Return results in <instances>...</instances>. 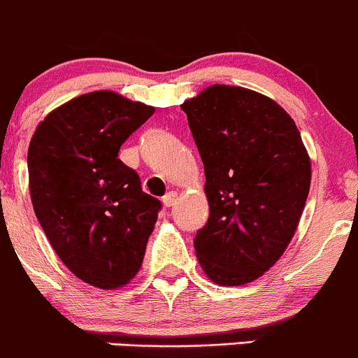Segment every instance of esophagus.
Wrapping results in <instances>:
<instances>
[{
    "mask_svg": "<svg viewBox=\"0 0 358 358\" xmlns=\"http://www.w3.org/2000/svg\"><path fill=\"white\" fill-rule=\"evenodd\" d=\"M178 201V193H176V191H169L167 194L164 196V199H162V203H164V206H172L174 205V203Z\"/></svg>",
    "mask_w": 358,
    "mask_h": 358,
    "instance_id": "esophagus-1",
    "label": "esophagus"
}]
</instances>
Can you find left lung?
Listing matches in <instances>:
<instances>
[{
	"label": "left lung",
	"instance_id": "obj_1",
	"mask_svg": "<svg viewBox=\"0 0 358 358\" xmlns=\"http://www.w3.org/2000/svg\"><path fill=\"white\" fill-rule=\"evenodd\" d=\"M205 165L210 217L194 251L213 283L255 282L290 244L310 187L294 119L244 87L211 85L180 106Z\"/></svg>",
	"mask_w": 358,
	"mask_h": 358
}]
</instances>
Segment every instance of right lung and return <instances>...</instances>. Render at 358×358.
I'll return each instance as SVG.
<instances>
[{
	"instance_id": "1",
	"label": "right lung",
	"mask_w": 358,
	"mask_h": 358,
	"mask_svg": "<svg viewBox=\"0 0 358 358\" xmlns=\"http://www.w3.org/2000/svg\"><path fill=\"white\" fill-rule=\"evenodd\" d=\"M155 113L113 90L71 99L39 122L29 145L30 199L64 266L102 290L140 271L160 201L117 159L121 145Z\"/></svg>"
}]
</instances>
